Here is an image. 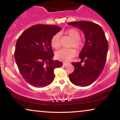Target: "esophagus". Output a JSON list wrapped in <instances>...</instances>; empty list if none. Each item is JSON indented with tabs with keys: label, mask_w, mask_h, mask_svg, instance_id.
I'll use <instances>...</instances> for the list:
<instances>
[{
	"label": "esophagus",
	"mask_w": 120,
	"mask_h": 120,
	"mask_svg": "<svg viewBox=\"0 0 120 120\" xmlns=\"http://www.w3.org/2000/svg\"><path fill=\"white\" fill-rule=\"evenodd\" d=\"M69 64V63H63V65H68Z\"/></svg>",
	"instance_id": "1"
}]
</instances>
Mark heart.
<instances>
[{
	"instance_id": "obj_1",
	"label": "heart",
	"mask_w": 120,
	"mask_h": 120,
	"mask_svg": "<svg viewBox=\"0 0 120 120\" xmlns=\"http://www.w3.org/2000/svg\"><path fill=\"white\" fill-rule=\"evenodd\" d=\"M65 34L68 35L72 39L71 46L77 49H80L83 46V42L80 39L81 34L78 30L75 29H69L66 30ZM51 45L55 49H58L60 47V35L56 34L52 37L51 40ZM75 51L73 49H61L56 53V59L59 60L67 61L74 57Z\"/></svg>"
}]
</instances>
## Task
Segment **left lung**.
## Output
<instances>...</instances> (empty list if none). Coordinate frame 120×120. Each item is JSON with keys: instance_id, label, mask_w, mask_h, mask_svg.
<instances>
[{"instance_id": "1", "label": "left lung", "mask_w": 120, "mask_h": 120, "mask_svg": "<svg viewBox=\"0 0 120 120\" xmlns=\"http://www.w3.org/2000/svg\"><path fill=\"white\" fill-rule=\"evenodd\" d=\"M79 28L85 35V44L79 54L81 63H72L74 71L69 75L71 82L76 86L85 87L94 82L101 73L107 60L108 45L104 31L93 22L76 21L68 24Z\"/></svg>"}]
</instances>
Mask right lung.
<instances>
[{
  "label": "right lung",
  "mask_w": 120,
  "mask_h": 120,
  "mask_svg": "<svg viewBox=\"0 0 120 120\" xmlns=\"http://www.w3.org/2000/svg\"><path fill=\"white\" fill-rule=\"evenodd\" d=\"M61 30L58 26L35 25L18 38L15 61L22 77L31 86L39 88L50 85L55 78L54 69L63 66L62 62L52 60L51 45L52 37Z\"/></svg>",
  "instance_id": "1"
}]
</instances>
